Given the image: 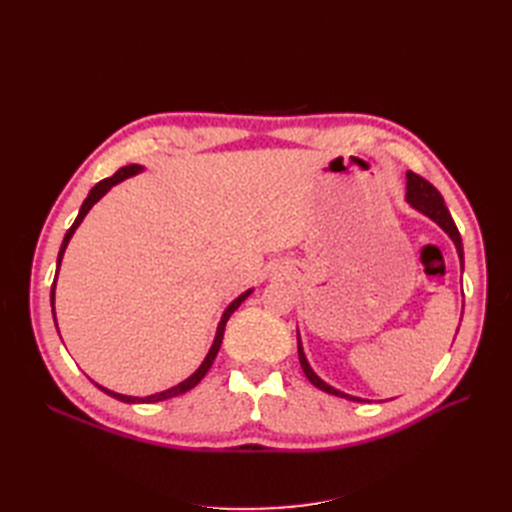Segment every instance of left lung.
Returning a JSON list of instances; mask_svg holds the SVG:
<instances>
[{
    "label": "left lung",
    "mask_w": 512,
    "mask_h": 512,
    "mask_svg": "<svg viewBox=\"0 0 512 512\" xmlns=\"http://www.w3.org/2000/svg\"><path fill=\"white\" fill-rule=\"evenodd\" d=\"M406 203L412 207V209H416L418 213H423L425 218H429L431 222H436L448 237H451V241L455 243V247H457V256H459V260H461V273H463V245H461V235H459V230H457V226H455V222H453V218H451V213H448V209H446V205H444V198L440 196V192L433 188V185L429 183V181H425L423 177H418V175H414V173H406ZM297 344H299V361H301V369H303V374L307 376V380L312 382L316 389H320V391H324V393H329V395H337V397H344V399H350V401H365V399H361V397H354V395H348V393H344V391H339V389H335V386H331V384H327L324 382L316 371L312 369V365L307 363V356H305V352H303V344H301V335H299V331H297Z\"/></svg>",
    "instance_id": "left-lung-1"
}]
</instances>
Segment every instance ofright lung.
Wrapping results in <instances>:
<instances>
[{"instance_id":"add662e5","label":"right lung","mask_w":512,"mask_h":512,"mask_svg":"<svg viewBox=\"0 0 512 512\" xmlns=\"http://www.w3.org/2000/svg\"><path fill=\"white\" fill-rule=\"evenodd\" d=\"M143 170H145V166H141V164H128V166L119 168L113 177H106V179H102L100 183H96L94 188L89 190V194H87V198H85V203L81 205L79 215H76L74 224L68 228L64 241H61L59 254H57V273H59V267H61V260H64L66 247H68V243H70L72 235L76 232V228H79V226H81V222L85 220V215L89 213V209L94 207V205L98 203V200H100L108 190L113 188V185L121 183L123 179H128V177H134V175H138V173H143ZM57 273H55V282H53V286H51V307H53V320H55V327H57V318H55V284H57ZM252 292H254V288H247L245 292H241L239 297L224 309V314H222L220 324H218V331H215L213 344H211V348H209V352H207V356H205V361L200 363V367L194 371V374H192L190 378H185L183 382H179V384H175V386H170V389H166V391H162V393H153V395H147V397L121 395V393H115V391H111V389H106V386H102V384H98V382H94V380H91V382H94V384L98 386V389H100V391H104L106 395H111V397H115V399L123 401V404H156V401H164V399H170V397H177V395H183V393L192 391L194 386H196L200 380L205 378V374H207V371L211 369V365H213V361H215V356H218V350H220V346H222L224 329H226V322H228V318L232 316V312H235V309H237V307H239L247 297H250Z\"/></svg>"}]
</instances>
